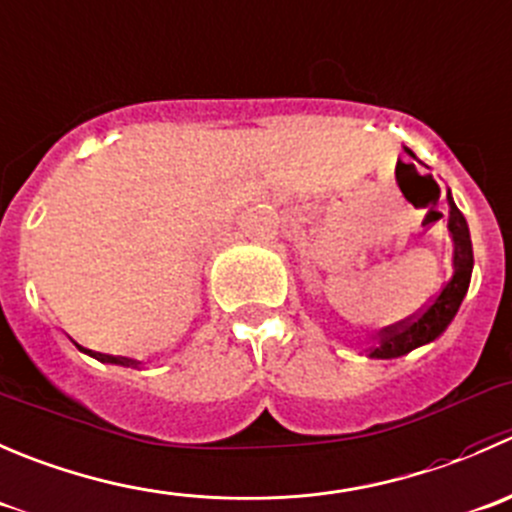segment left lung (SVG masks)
Here are the masks:
<instances>
[{"label":"left lung","mask_w":512,"mask_h":512,"mask_svg":"<svg viewBox=\"0 0 512 512\" xmlns=\"http://www.w3.org/2000/svg\"><path fill=\"white\" fill-rule=\"evenodd\" d=\"M406 151L413 156L408 146ZM448 206V231L453 236V276H450V281L440 288L438 296L418 316L386 328L376 346L371 348V353H368L371 358H398L411 353L413 348L426 346V343L435 341L448 328V323L458 313L460 303H463L465 293H468L470 273H473V244H470V231L468 224H465V216L455 206L450 191Z\"/></svg>","instance_id":"left-lung-1"}]
</instances>
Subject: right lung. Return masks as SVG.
<instances>
[{
	"label": "right lung",
	"mask_w": 512,
	"mask_h": 512,
	"mask_svg": "<svg viewBox=\"0 0 512 512\" xmlns=\"http://www.w3.org/2000/svg\"><path fill=\"white\" fill-rule=\"evenodd\" d=\"M84 353H89L91 358H96V361L101 363H116V366H126V368H136L139 366V361H134V358H124V356H109V353H96V351H86L82 348Z\"/></svg>",
	"instance_id": "1"
}]
</instances>
